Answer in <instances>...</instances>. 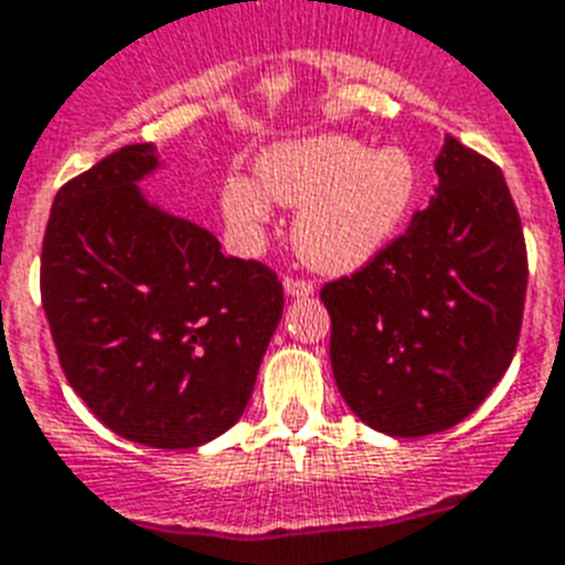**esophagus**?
<instances>
[{"label": "esophagus", "mask_w": 565, "mask_h": 565, "mask_svg": "<svg viewBox=\"0 0 565 565\" xmlns=\"http://www.w3.org/2000/svg\"><path fill=\"white\" fill-rule=\"evenodd\" d=\"M316 290L313 281H307V278H284V292L290 298H305Z\"/></svg>", "instance_id": "esophagus-1"}]
</instances>
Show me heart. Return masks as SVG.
<instances>
[{
  "instance_id": "1",
  "label": "heart",
  "mask_w": 565,
  "mask_h": 565,
  "mask_svg": "<svg viewBox=\"0 0 565 565\" xmlns=\"http://www.w3.org/2000/svg\"><path fill=\"white\" fill-rule=\"evenodd\" d=\"M258 179L228 173L223 214L243 235H260L273 200L298 209L292 243L310 267L354 273L401 235L420 194V168L403 148H371L348 136H313L258 156Z\"/></svg>"
}]
</instances>
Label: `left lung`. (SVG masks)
<instances>
[{
	"label": "left lung",
	"instance_id": "8db88e82",
	"mask_svg": "<svg viewBox=\"0 0 565 565\" xmlns=\"http://www.w3.org/2000/svg\"><path fill=\"white\" fill-rule=\"evenodd\" d=\"M438 188L383 255L322 287L330 365L362 424L444 433L493 392L520 342L529 255L499 164L447 136Z\"/></svg>",
	"mask_w": 565,
	"mask_h": 565
}]
</instances>
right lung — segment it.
<instances>
[{"label":"right lung","instance_id":"1","mask_svg":"<svg viewBox=\"0 0 565 565\" xmlns=\"http://www.w3.org/2000/svg\"><path fill=\"white\" fill-rule=\"evenodd\" d=\"M153 145H127L54 196L40 296L60 369L127 441L191 449L237 424L284 310L278 275L141 194Z\"/></svg>","mask_w":565,"mask_h":565}]
</instances>
